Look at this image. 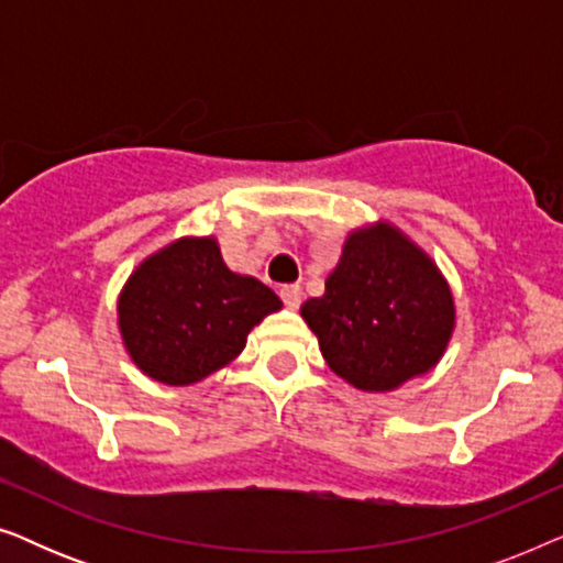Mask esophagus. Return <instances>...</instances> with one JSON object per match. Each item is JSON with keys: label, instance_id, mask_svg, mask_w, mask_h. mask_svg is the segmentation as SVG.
I'll list each match as a JSON object with an SVG mask.
<instances>
[{"label": "esophagus", "instance_id": "1", "mask_svg": "<svg viewBox=\"0 0 563 563\" xmlns=\"http://www.w3.org/2000/svg\"><path fill=\"white\" fill-rule=\"evenodd\" d=\"M279 295L289 310H297L299 302H302V287H299V284H284V287L279 289Z\"/></svg>", "mask_w": 563, "mask_h": 563}]
</instances>
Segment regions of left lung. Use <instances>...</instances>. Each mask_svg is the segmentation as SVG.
Here are the masks:
<instances>
[{
  "label": "left lung",
  "instance_id": "1",
  "mask_svg": "<svg viewBox=\"0 0 563 563\" xmlns=\"http://www.w3.org/2000/svg\"><path fill=\"white\" fill-rule=\"evenodd\" d=\"M299 312L328 366L364 391H391L428 374L456 325L451 287L433 258L384 220L345 238L325 295Z\"/></svg>",
  "mask_w": 563,
  "mask_h": 563
}]
</instances>
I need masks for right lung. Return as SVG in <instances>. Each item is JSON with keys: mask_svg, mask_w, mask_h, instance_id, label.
I'll list each match as a JSON object with an SVG mask.
<instances>
[{"mask_svg": "<svg viewBox=\"0 0 563 563\" xmlns=\"http://www.w3.org/2000/svg\"><path fill=\"white\" fill-rule=\"evenodd\" d=\"M282 299L230 272L214 238H179L130 274L118 299L122 343L153 382L187 387L228 366Z\"/></svg>", "mask_w": 563, "mask_h": 563, "instance_id": "obj_1", "label": "right lung"}]
</instances>
